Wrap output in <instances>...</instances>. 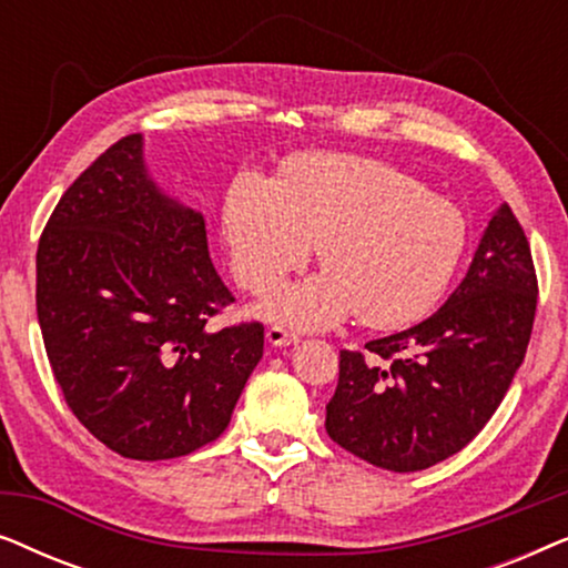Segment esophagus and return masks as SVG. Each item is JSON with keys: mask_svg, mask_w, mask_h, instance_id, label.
I'll use <instances>...</instances> for the list:
<instances>
[{"mask_svg": "<svg viewBox=\"0 0 568 568\" xmlns=\"http://www.w3.org/2000/svg\"><path fill=\"white\" fill-rule=\"evenodd\" d=\"M266 338L271 346H292L300 341L297 333H290L286 328H282V325H271V328L266 331Z\"/></svg>", "mask_w": 568, "mask_h": 568, "instance_id": "obj_1", "label": "esophagus"}]
</instances>
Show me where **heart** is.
<instances>
[{"mask_svg": "<svg viewBox=\"0 0 568 568\" xmlns=\"http://www.w3.org/2000/svg\"><path fill=\"white\" fill-rule=\"evenodd\" d=\"M232 271L255 294L305 266L307 282L278 292L263 315L294 328H328L359 317L379 331L422 321L453 282L468 243L460 209L390 162L315 152L278 178L245 173L224 204Z\"/></svg>", "mask_w": 568, "mask_h": 568, "instance_id": "1", "label": "heart"}]
</instances>
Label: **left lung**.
Wrapping results in <instances>:
<instances>
[{
	"mask_svg": "<svg viewBox=\"0 0 568 568\" xmlns=\"http://www.w3.org/2000/svg\"><path fill=\"white\" fill-rule=\"evenodd\" d=\"M538 278L525 230L496 209L468 274L432 317L341 352L325 432L377 468L414 473L460 453L507 395L530 344Z\"/></svg>",
	"mask_w": 568,
	"mask_h": 568,
	"instance_id": "obj_1",
	"label": "left lung"
}]
</instances>
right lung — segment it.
<instances>
[{"instance_id":"obj_1","label":"right lung","mask_w":568,"mask_h":568,"mask_svg":"<svg viewBox=\"0 0 568 568\" xmlns=\"http://www.w3.org/2000/svg\"><path fill=\"white\" fill-rule=\"evenodd\" d=\"M230 302L204 216L152 181L142 134L69 185L38 243L53 377L84 429L131 460L189 455L227 429L263 356L261 323L209 325Z\"/></svg>"}]
</instances>
